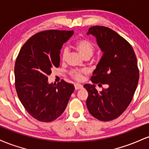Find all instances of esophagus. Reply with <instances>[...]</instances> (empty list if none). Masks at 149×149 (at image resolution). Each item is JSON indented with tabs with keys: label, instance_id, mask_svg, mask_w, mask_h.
Here are the masks:
<instances>
[{
	"label": "esophagus",
	"instance_id": "obj_1",
	"mask_svg": "<svg viewBox=\"0 0 149 149\" xmlns=\"http://www.w3.org/2000/svg\"><path fill=\"white\" fill-rule=\"evenodd\" d=\"M75 86V90H80V89L83 88V85L81 84H79V83H76V84L74 85Z\"/></svg>",
	"mask_w": 149,
	"mask_h": 149
}]
</instances>
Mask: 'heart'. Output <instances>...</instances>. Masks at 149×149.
<instances>
[{
	"instance_id": "b5f03b06",
	"label": "heart",
	"mask_w": 149,
	"mask_h": 149,
	"mask_svg": "<svg viewBox=\"0 0 149 149\" xmlns=\"http://www.w3.org/2000/svg\"><path fill=\"white\" fill-rule=\"evenodd\" d=\"M76 47L78 52L83 56V58L86 57H91L93 54L95 49V46L92 41L88 39H81L76 42ZM69 54V49L68 47H65L62 50L61 53V59L65 61ZM84 71H78V70H73L71 72V76L75 79L79 80L81 79L82 74L84 73Z\"/></svg>"
}]
</instances>
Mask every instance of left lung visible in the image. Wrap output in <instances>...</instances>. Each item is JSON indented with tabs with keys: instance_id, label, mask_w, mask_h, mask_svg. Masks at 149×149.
Masks as SVG:
<instances>
[{
	"instance_id": "1",
	"label": "left lung",
	"mask_w": 149,
	"mask_h": 149,
	"mask_svg": "<svg viewBox=\"0 0 149 149\" xmlns=\"http://www.w3.org/2000/svg\"><path fill=\"white\" fill-rule=\"evenodd\" d=\"M90 34L103 52L91 81L107 88L99 92L95 85H84L88 92L87 107L97 119L112 120L125 111L134 96L139 78L136 57L130 44L113 30L95 26L89 29L87 35Z\"/></svg>"
}]
</instances>
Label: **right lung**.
Instances as JSON below:
<instances>
[{
    "mask_svg": "<svg viewBox=\"0 0 149 149\" xmlns=\"http://www.w3.org/2000/svg\"><path fill=\"white\" fill-rule=\"evenodd\" d=\"M73 31L49 30L31 36L20 49L15 65V88L20 102L32 117L51 122L64 111L71 94L72 84L61 80L48 83L47 76L60 63L63 44Z\"/></svg>",
    "mask_w": 149,
    "mask_h": 149,
    "instance_id": "obj_1",
    "label": "right lung"
}]
</instances>
